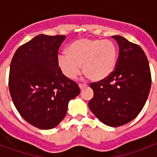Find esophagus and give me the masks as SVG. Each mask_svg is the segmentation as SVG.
<instances>
[{
  "label": "esophagus",
  "mask_w": 157,
  "mask_h": 157,
  "mask_svg": "<svg viewBox=\"0 0 157 157\" xmlns=\"http://www.w3.org/2000/svg\"><path fill=\"white\" fill-rule=\"evenodd\" d=\"M86 86H87V85H86V84H79V87H80L81 90L84 89L85 87H86Z\"/></svg>",
  "instance_id": "obj_1"
}]
</instances>
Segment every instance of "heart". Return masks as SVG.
I'll return each instance as SVG.
<instances>
[{
    "mask_svg": "<svg viewBox=\"0 0 157 157\" xmlns=\"http://www.w3.org/2000/svg\"><path fill=\"white\" fill-rule=\"evenodd\" d=\"M117 48L110 40L79 39L69 45L67 54L58 56V64L67 78L74 80L81 72V65L86 75L93 81L107 78L115 71Z\"/></svg>",
    "mask_w": 157,
    "mask_h": 157,
    "instance_id": "obj_1",
    "label": "heart"
}]
</instances>
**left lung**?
<instances>
[{"label":"left lung","instance_id":"left-lung-1","mask_svg":"<svg viewBox=\"0 0 157 157\" xmlns=\"http://www.w3.org/2000/svg\"><path fill=\"white\" fill-rule=\"evenodd\" d=\"M119 45L115 71L91 83L94 97L89 107L103 124L117 127L134 120L146 103L151 89L148 60L139 45L121 36H112Z\"/></svg>","mask_w":157,"mask_h":157}]
</instances>
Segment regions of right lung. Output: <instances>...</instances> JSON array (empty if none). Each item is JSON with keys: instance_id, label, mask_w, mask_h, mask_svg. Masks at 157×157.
<instances>
[{"instance_id": "obj_1", "label": "right lung", "mask_w": 157, "mask_h": 157, "mask_svg": "<svg viewBox=\"0 0 157 157\" xmlns=\"http://www.w3.org/2000/svg\"><path fill=\"white\" fill-rule=\"evenodd\" d=\"M66 36L38 35L18 48L10 63L9 89L21 117L40 129L64 119L69 101L81 92L62 73L58 51Z\"/></svg>"}]
</instances>
